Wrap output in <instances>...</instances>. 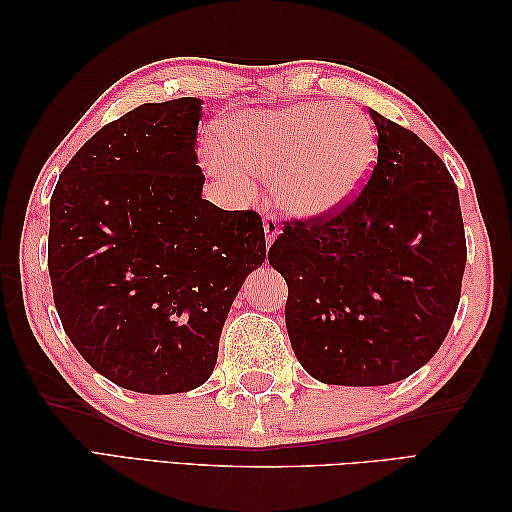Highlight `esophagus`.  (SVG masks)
I'll return each instance as SVG.
<instances>
[{"label":"esophagus","mask_w":512,"mask_h":512,"mask_svg":"<svg viewBox=\"0 0 512 512\" xmlns=\"http://www.w3.org/2000/svg\"><path fill=\"white\" fill-rule=\"evenodd\" d=\"M264 233H266V242L273 244L275 237L279 235V220H277L275 213L266 211V215H264Z\"/></svg>","instance_id":"1"}]
</instances>
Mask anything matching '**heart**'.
<instances>
[{
  "label": "heart",
  "instance_id": "obj_1",
  "mask_svg": "<svg viewBox=\"0 0 512 512\" xmlns=\"http://www.w3.org/2000/svg\"><path fill=\"white\" fill-rule=\"evenodd\" d=\"M226 143L239 169L275 178L277 202L299 217L325 215L352 198L376 160V132L367 114L321 101L239 116ZM213 169L246 184L222 160L215 158Z\"/></svg>",
  "mask_w": 512,
  "mask_h": 512
}]
</instances>
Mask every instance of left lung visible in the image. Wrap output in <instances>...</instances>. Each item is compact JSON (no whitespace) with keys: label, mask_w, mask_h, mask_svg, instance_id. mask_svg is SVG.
<instances>
[{"label":"left lung","mask_w":512,"mask_h":512,"mask_svg":"<svg viewBox=\"0 0 512 512\" xmlns=\"http://www.w3.org/2000/svg\"><path fill=\"white\" fill-rule=\"evenodd\" d=\"M369 116L378 160L361 193L284 222L268 250L288 284L292 350L328 385H389L429 363L449 334L466 266L449 169L411 129Z\"/></svg>","instance_id":"left-lung-1"}]
</instances>
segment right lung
Masks as SVG:
<instances>
[{
    "label": "right lung",
    "mask_w": 512,
    "mask_h": 512,
    "mask_svg": "<svg viewBox=\"0 0 512 512\" xmlns=\"http://www.w3.org/2000/svg\"><path fill=\"white\" fill-rule=\"evenodd\" d=\"M200 118L191 96L136 107L76 151L50 198L63 330L96 372L140 394L209 380L231 303L266 259L259 213L202 200Z\"/></svg>",
    "instance_id": "obj_1"
}]
</instances>
